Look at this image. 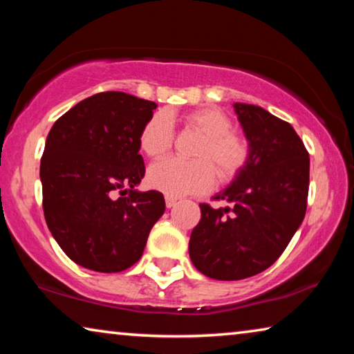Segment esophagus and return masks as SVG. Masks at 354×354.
Instances as JSON below:
<instances>
[{
  "mask_svg": "<svg viewBox=\"0 0 354 354\" xmlns=\"http://www.w3.org/2000/svg\"><path fill=\"white\" fill-rule=\"evenodd\" d=\"M176 201H178V198L176 196H171V195H165V206L167 207H173L176 205Z\"/></svg>",
  "mask_w": 354,
  "mask_h": 354,
  "instance_id": "1",
  "label": "esophagus"
}]
</instances>
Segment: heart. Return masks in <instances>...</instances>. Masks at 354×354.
Returning <instances> with one entry per match:
<instances>
[{
    "label": "heart",
    "instance_id": "obj_1",
    "mask_svg": "<svg viewBox=\"0 0 354 354\" xmlns=\"http://www.w3.org/2000/svg\"><path fill=\"white\" fill-rule=\"evenodd\" d=\"M187 127L201 140L194 151L195 160L169 158L151 165L148 183L153 189L171 196L205 194L215 183V171L221 183H230L250 160V143L234 133L231 117L217 107H201L184 115ZM175 127L169 112L160 111L143 124L139 145L148 158L159 159L170 151Z\"/></svg>",
    "mask_w": 354,
    "mask_h": 354
}]
</instances>
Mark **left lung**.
I'll return each mask as SVG.
<instances>
[{
  "label": "left lung",
  "mask_w": 354,
  "mask_h": 354,
  "mask_svg": "<svg viewBox=\"0 0 354 354\" xmlns=\"http://www.w3.org/2000/svg\"><path fill=\"white\" fill-rule=\"evenodd\" d=\"M250 142V160L231 185L201 203L189 254L206 277L237 281L254 277L283 254L306 214L309 153L290 127L254 104H234Z\"/></svg>",
  "instance_id": "obj_1"
}]
</instances>
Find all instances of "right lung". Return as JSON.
<instances>
[{
	"label": "right lung",
	"instance_id": "obj_1",
	"mask_svg": "<svg viewBox=\"0 0 354 354\" xmlns=\"http://www.w3.org/2000/svg\"><path fill=\"white\" fill-rule=\"evenodd\" d=\"M156 106L124 92H101L57 118L46 137L40 160L45 220L77 266L127 270L162 217L164 195L134 189L145 175L139 136Z\"/></svg>",
	"mask_w": 354,
	"mask_h": 354
}]
</instances>
